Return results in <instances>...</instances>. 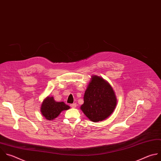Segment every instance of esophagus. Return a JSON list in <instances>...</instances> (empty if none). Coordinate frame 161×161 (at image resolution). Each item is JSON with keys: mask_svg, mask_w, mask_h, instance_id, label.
I'll return each mask as SVG.
<instances>
[{"mask_svg": "<svg viewBox=\"0 0 161 161\" xmlns=\"http://www.w3.org/2000/svg\"><path fill=\"white\" fill-rule=\"evenodd\" d=\"M71 107L72 108H75L76 107V103H72V104H71Z\"/></svg>", "mask_w": 161, "mask_h": 161, "instance_id": "1", "label": "esophagus"}]
</instances>
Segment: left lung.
I'll return each instance as SVG.
<instances>
[{
    "label": "left lung",
    "mask_w": 161,
    "mask_h": 161,
    "mask_svg": "<svg viewBox=\"0 0 161 161\" xmlns=\"http://www.w3.org/2000/svg\"><path fill=\"white\" fill-rule=\"evenodd\" d=\"M80 109L93 122L108 118L114 111L117 98L110 84L98 76H92L84 95Z\"/></svg>",
    "instance_id": "1"
}]
</instances>
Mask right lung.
Segmentation results:
<instances>
[{
	"instance_id": "right-lung-1",
	"label": "right lung",
	"mask_w": 161,
	"mask_h": 161,
	"mask_svg": "<svg viewBox=\"0 0 161 161\" xmlns=\"http://www.w3.org/2000/svg\"><path fill=\"white\" fill-rule=\"evenodd\" d=\"M70 107L63 102H56L53 97H46L41 105V113L47 120H52L57 118L64 110H68Z\"/></svg>"
}]
</instances>
